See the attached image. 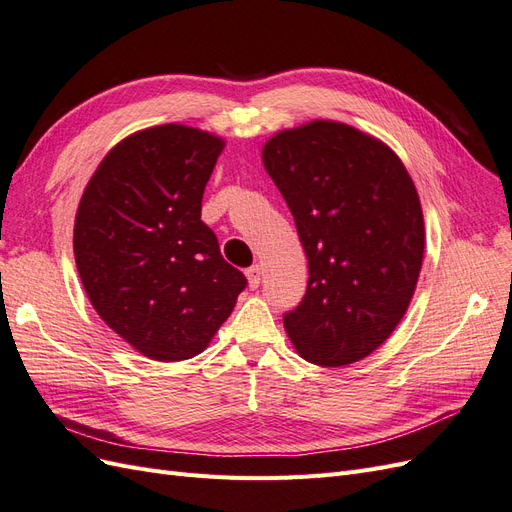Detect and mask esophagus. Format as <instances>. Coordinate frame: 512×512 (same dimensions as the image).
<instances>
[{
    "instance_id": "1",
    "label": "esophagus",
    "mask_w": 512,
    "mask_h": 512,
    "mask_svg": "<svg viewBox=\"0 0 512 512\" xmlns=\"http://www.w3.org/2000/svg\"><path fill=\"white\" fill-rule=\"evenodd\" d=\"M245 277H247V284H250V288H258L260 286V277H262V269L258 265L250 267L245 271Z\"/></svg>"
}]
</instances>
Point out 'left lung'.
I'll use <instances>...</instances> for the list:
<instances>
[{
  "mask_svg": "<svg viewBox=\"0 0 512 512\" xmlns=\"http://www.w3.org/2000/svg\"><path fill=\"white\" fill-rule=\"evenodd\" d=\"M262 164L282 192L309 280L284 329L301 359L344 367L391 337L423 267L425 222L414 181L380 138L314 119L273 134Z\"/></svg>",
  "mask_w": 512,
  "mask_h": 512,
  "instance_id": "obj_1",
  "label": "left lung"
}]
</instances>
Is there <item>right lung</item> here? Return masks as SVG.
<instances>
[{
    "mask_svg": "<svg viewBox=\"0 0 512 512\" xmlns=\"http://www.w3.org/2000/svg\"><path fill=\"white\" fill-rule=\"evenodd\" d=\"M224 138L164 123L119 141L91 175L74 220V260L98 316L151 361L203 352L245 275L200 220Z\"/></svg>",
    "mask_w": 512,
    "mask_h": 512,
    "instance_id": "add662e5",
    "label": "right lung"
}]
</instances>
